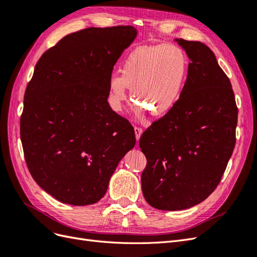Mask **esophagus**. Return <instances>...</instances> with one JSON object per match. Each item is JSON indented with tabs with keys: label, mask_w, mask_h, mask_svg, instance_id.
Here are the masks:
<instances>
[{
	"label": "esophagus",
	"mask_w": 257,
	"mask_h": 257,
	"mask_svg": "<svg viewBox=\"0 0 257 257\" xmlns=\"http://www.w3.org/2000/svg\"><path fill=\"white\" fill-rule=\"evenodd\" d=\"M134 131H135V137H136V141L138 142V141H139V138H141V136H142V134H143V128H142V127H139V126H135Z\"/></svg>",
	"instance_id": "esophagus-1"
}]
</instances>
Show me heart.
Masks as SVG:
<instances>
[{
	"label": "heart",
	"instance_id": "b5f03b06",
	"mask_svg": "<svg viewBox=\"0 0 257 257\" xmlns=\"http://www.w3.org/2000/svg\"><path fill=\"white\" fill-rule=\"evenodd\" d=\"M188 71L186 53L175 44L136 47L124 59L121 75L110 76L109 104L113 110L120 111L127 99L128 87L138 112L166 114L180 98Z\"/></svg>",
	"mask_w": 257,
	"mask_h": 257
}]
</instances>
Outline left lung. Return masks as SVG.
I'll use <instances>...</instances> for the list:
<instances>
[{
	"instance_id": "left-lung-1",
	"label": "left lung",
	"mask_w": 257,
	"mask_h": 257,
	"mask_svg": "<svg viewBox=\"0 0 257 257\" xmlns=\"http://www.w3.org/2000/svg\"><path fill=\"white\" fill-rule=\"evenodd\" d=\"M175 42L191 61L184 88L139 141L147 158L144 196L168 211L195 206L215 190L234 151L238 119L231 83L212 50L200 42Z\"/></svg>"
}]
</instances>
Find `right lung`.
Masks as SVG:
<instances>
[{"mask_svg": "<svg viewBox=\"0 0 257 257\" xmlns=\"http://www.w3.org/2000/svg\"><path fill=\"white\" fill-rule=\"evenodd\" d=\"M132 26L88 28L44 52L28 83L20 137L35 182L61 203L95 204L136 144L134 128L108 104L116 61Z\"/></svg>", "mask_w": 257, "mask_h": 257, "instance_id": "right-lung-1", "label": "right lung"}]
</instances>
